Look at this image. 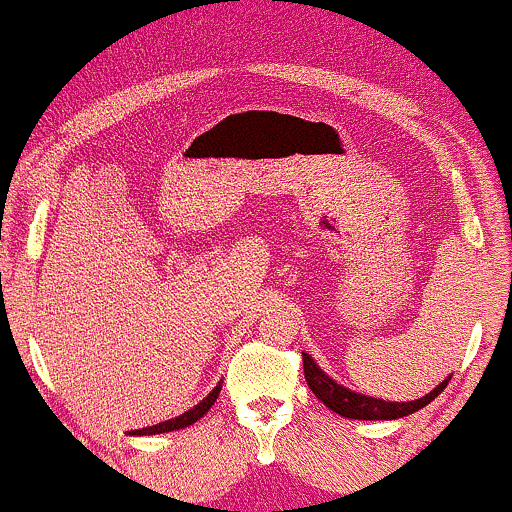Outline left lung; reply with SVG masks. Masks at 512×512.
<instances>
[{"label":"left lung","instance_id":"left-lung-1","mask_svg":"<svg viewBox=\"0 0 512 512\" xmlns=\"http://www.w3.org/2000/svg\"><path fill=\"white\" fill-rule=\"evenodd\" d=\"M303 373L308 380V387L313 390V395L320 399L325 407H330L334 414L344 416V419H361V421H387V419H402V416L414 414V411L424 409L426 404H431L440 392L445 390L448 380H443L436 390L428 392L426 397L414 399V402H385V399H375L358 395V392L346 390L344 385H337L332 378H327L322 373L320 366L303 354Z\"/></svg>","mask_w":512,"mask_h":512}]
</instances>
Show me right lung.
Here are the masks:
<instances>
[{
    "instance_id": "obj_1",
    "label": "right lung",
    "mask_w": 512,
    "mask_h": 512,
    "mask_svg": "<svg viewBox=\"0 0 512 512\" xmlns=\"http://www.w3.org/2000/svg\"><path fill=\"white\" fill-rule=\"evenodd\" d=\"M219 392H221V385H216L214 390L209 392V397H204L202 402L195 404L190 411H185V414H180L178 419H168L163 421V424H156V426H149V428H139V431H132V436H154V433H168V431H180V428H187L192 426L195 421L202 419L204 414L211 409V404L219 399Z\"/></svg>"
}]
</instances>
